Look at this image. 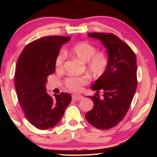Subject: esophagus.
<instances>
[{
	"label": "esophagus",
	"instance_id": "1",
	"mask_svg": "<svg viewBox=\"0 0 157 157\" xmlns=\"http://www.w3.org/2000/svg\"><path fill=\"white\" fill-rule=\"evenodd\" d=\"M83 98V96L79 94H73L72 95V99L73 100H79Z\"/></svg>",
	"mask_w": 157,
	"mask_h": 157
}]
</instances>
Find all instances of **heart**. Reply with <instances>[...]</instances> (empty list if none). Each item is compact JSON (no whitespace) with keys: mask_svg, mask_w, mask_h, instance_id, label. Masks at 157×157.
I'll use <instances>...</instances> for the list:
<instances>
[{"mask_svg":"<svg viewBox=\"0 0 157 157\" xmlns=\"http://www.w3.org/2000/svg\"><path fill=\"white\" fill-rule=\"evenodd\" d=\"M69 53L85 62L86 68L95 76H101L107 70L109 65V57L107 53L97 51V48L88 41H82L73 45L69 50ZM66 59L64 51H60L55 58V67L57 70H62ZM89 78L83 77H68L64 81L65 86L68 90L78 91L82 86L88 84Z\"/></svg>","mask_w":157,"mask_h":157,"instance_id":"b5f03b06","label":"heart"}]
</instances>
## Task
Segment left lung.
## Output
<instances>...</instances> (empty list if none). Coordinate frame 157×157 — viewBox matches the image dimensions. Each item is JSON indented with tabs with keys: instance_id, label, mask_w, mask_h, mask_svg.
Masks as SVG:
<instances>
[{
	"instance_id": "8db88e82",
	"label": "left lung",
	"mask_w": 157,
	"mask_h": 157,
	"mask_svg": "<svg viewBox=\"0 0 157 157\" xmlns=\"http://www.w3.org/2000/svg\"><path fill=\"white\" fill-rule=\"evenodd\" d=\"M87 36L102 42L109 62L104 74L91 86L94 91H102L104 98L89 96L94 105L85 117L96 128L109 129L124 118L136 92V57L131 48L113 34L92 33Z\"/></svg>"
}]
</instances>
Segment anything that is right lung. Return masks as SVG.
Returning <instances> with one entry per match:
<instances>
[{
    "mask_svg": "<svg viewBox=\"0 0 157 157\" xmlns=\"http://www.w3.org/2000/svg\"><path fill=\"white\" fill-rule=\"evenodd\" d=\"M70 39L41 37L28 44L18 57L14 75L17 97L25 118L39 129L56 125L72 99L66 93L53 98L46 89L47 78L55 71V58L60 48Z\"/></svg>",
    "mask_w": 157,
    "mask_h": 157,
    "instance_id": "obj_1",
    "label": "right lung"
}]
</instances>
